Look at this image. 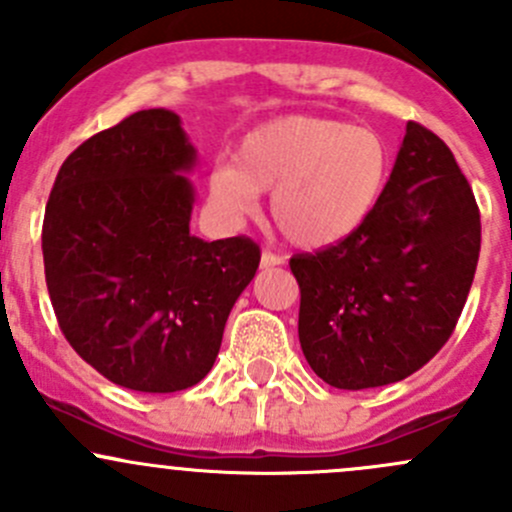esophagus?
Listing matches in <instances>:
<instances>
[{
  "instance_id": "esophagus-1",
  "label": "esophagus",
  "mask_w": 512,
  "mask_h": 512,
  "mask_svg": "<svg viewBox=\"0 0 512 512\" xmlns=\"http://www.w3.org/2000/svg\"><path fill=\"white\" fill-rule=\"evenodd\" d=\"M281 263H283V258L271 254V251H263L261 254V268H276V266H281Z\"/></svg>"
}]
</instances>
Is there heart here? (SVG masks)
<instances>
[{
    "label": "heart",
    "mask_w": 512,
    "mask_h": 512,
    "mask_svg": "<svg viewBox=\"0 0 512 512\" xmlns=\"http://www.w3.org/2000/svg\"><path fill=\"white\" fill-rule=\"evenodd\" d=\"M389 177L392 150L379 133L340 118L286 115L249 130L234 162L209 172L207 189L229 217L254 212L256 194L271 192V219L288 244L320 251L370 221Z\"/></svg>",
    "instance_id": "b5f03b06"
}]
</instances>
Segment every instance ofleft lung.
<instances>
[{
  "mask_svg": "<svg viewBox=\"0 0 512 512\" xmlns=\"http://www.w3.org/2000/svg\"><path fill=\"white\" fill-rule=\"evenodd\" d=\"M481 254V214L446 142L407 123L387 192L357 234L291 258L298 337L323 382H399L446 345Z\"/></svg>",
  "mask_w": 512,
  "mask_h": 512,
  "instance_id": "8db88e82",
  "label": "left lung"
}]
</instances>
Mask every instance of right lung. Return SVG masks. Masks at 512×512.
Wrapping results in <instances>:
<instances>
[{"label":"right lung","mask_w":512,"mask_h":512,"mask_svg":"<svg viewBox=\"0 0 512 512\" xmlns=\"http://www.w3.org/2000/svg\"><path fill=\"white\" fill-rule=\"evenodd\" d=\"M194 165L179 115L140 110L76 147L46 204L41 249L63 335L135 392H179L207 377L261 261L244 236L189 234Z\"/></svg>","instance_id":"1"}]
</instances>
